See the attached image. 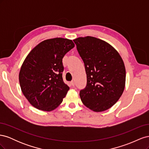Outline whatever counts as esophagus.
Returning a JSON list of instances; mask_svg holds the SVG:
<instances>
[{"instance_id": "1", "label": "esophagus", "mask_w": 149, "mask_h": 149, "mask_svg": "<svg viewBox=\"0 0 149 149\" xmlns=\"http://www.w3.org/2000/svg\"><path fill=\"white\" fill-rule=\"evenodd\" d=\"M70 83H71V86H74V81H71L70 82Z\"/></svg>"}]
</instances>
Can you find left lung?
<instances>
[{
    "mask_svg": "<svg viewBox=\"0 0 149 149\" xmlns=\"http://www.w3.org/2000/svg\"><path fill=\"white\" fill-rule=\"evenodd\" d=\"M83 60L87 83L79 92L89 109L101 112L109 109L123 93L125 69L119 53L108 43L93 37L73 40Z\"/></svg>",
    "mask_w": 149,
    "mask_h": 149,
    "instance_id": "left-lung-1",
    "label": "left lung"
}]
</instances>
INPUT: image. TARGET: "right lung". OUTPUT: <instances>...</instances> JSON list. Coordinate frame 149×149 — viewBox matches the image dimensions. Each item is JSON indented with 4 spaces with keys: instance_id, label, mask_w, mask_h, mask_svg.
<instances>
[{
    "instance_id": "right-lung-1",
    "label": "right lung",
    "mask_w": 149,
    "mask_h": 149,
    "mask_svg": "<svg viewBox=\"0 0 149 149\" xmlns=\"http://www.w3.org/2000/svg\"><path fill=\"white\" fill-rule=\"evenodd\" d=\"M74 47L72 40L55 38L44 40L31 50L19 73L22 91L35 108L55 109L70 89L63 80V58Z\"/></svg>"
}]
</instances>
